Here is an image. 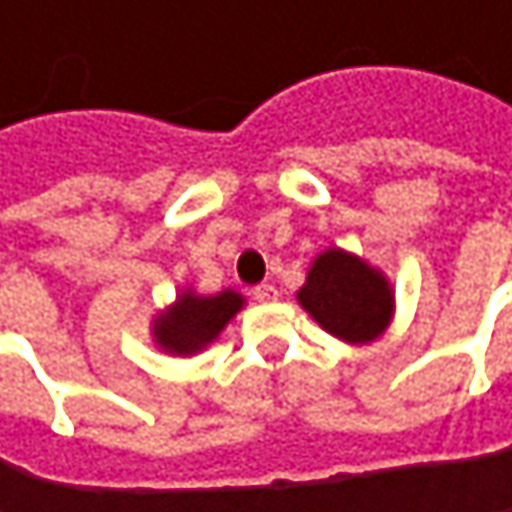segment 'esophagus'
<instances>
[{
    "mask_svg": "<svg viewBox=\"0 0 512 512\" xmlns=\"http://www.w3.org/2000/svg\"><path fill=\"white\" fill-rule=\"evenodd\" d=\"M252 296H255L257 302H275L278 299V290L272 284H260V287L252 290Z\"/></svg>",
    "mask_w": 512,
    "mask_h": 512,
    "instance_id": "1",
    "label": "esophagus"
}]
</instances>
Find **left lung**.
<instances>
[{
    "label": "left lung",
    "mask_w": 512,
    "mask_h": 512,
    "mask_svg": "<svg viewBox=\"0 0 512 512\" xmlns=\"http://www.w3.org/2000/svg\"><path fill=\"white\" fill-rule=\"evenodd\" d=\"M296 299L323 332L353 347L376 341L394 320L388 275L338 246L311 260Z\"/></svg>",
    "instance_id": "8db88e82"
}]
</instances>
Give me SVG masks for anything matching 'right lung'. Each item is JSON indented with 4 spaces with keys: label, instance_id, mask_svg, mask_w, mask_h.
Wrapping results in <instances>:
<instances>
[{
    "label": "right lung",
    "instance_id": "right-lung-1",
    "mask_svg": "<svg viewBox=\"0 0 512 512\" xmlns=\"http://www.w3.org/2000/svg\"><path fill=\"white\" fill-rule=\"evenodd\" d=\"M246 299L237 290H219L213 296H204L192 287L180 290L174 302L162 311H156L151 320V338L165 356H198L204 353L225 326L243 311Z\"/></svg>",
    "mask_w": 512,
    "mask_h": 512
}]
</instances>
